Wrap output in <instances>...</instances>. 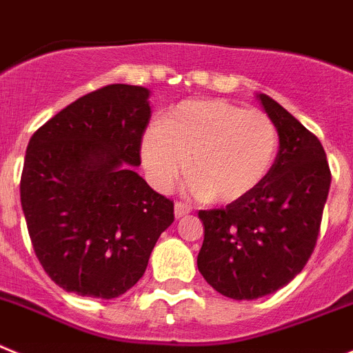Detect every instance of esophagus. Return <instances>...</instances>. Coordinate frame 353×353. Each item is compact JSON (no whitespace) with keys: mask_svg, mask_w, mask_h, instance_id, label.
<instances>
[{"mask_svg":"<svg viewBox=\"0 0 353 353\" xmlns=\"http://www.w3.org/2000/svg\"><path fill=\"white\" fill-rule=\"evenodd\" d=\"M190 211H192V208H190L188 204H184V202H176V205H174V212H176V218H183V216L188 214Z\"/></svg>","mask_w":353,"mask_h":353,"instance_id":"esophagus-1","label":"esophagus"}]
</instances>
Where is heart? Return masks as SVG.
I'll return each instance as SVG.
<instances>
[{"instance_id": "b5f03b06", "label": "heart", "mask_w": 353, "mask_h": 353, "mask_svg": "<svg viewBox=\"0 0 353 353\" xmlns=\"http://www.w3.org/2000/svg\"><path fill=\"white\" fill-rule=\"evenodd\" d=\"M278 130L262 110H244L225 100L184 101L148 130L142 161L149 179L170 188L184 172L212 202L230 204L250 195L271 172Z\"/></svg>"}]
</instances>
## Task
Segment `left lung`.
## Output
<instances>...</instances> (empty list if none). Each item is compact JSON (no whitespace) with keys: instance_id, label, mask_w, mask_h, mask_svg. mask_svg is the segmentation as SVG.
Segmentation results:
<instances>
[{"instance_id":"obj_1","label":"left lung","mask_w":353,"mask_h":353,"mask_svg":"<svg viewBox=\"0 0 353 353\" xmlns=\"http://www.w3.org/2000/svg\"><path fill=\"white\" fill-rule=\"evenodd\" d=\"M279 151L259 188L221 209L199 211L200 274L221 295L252 301L290 283L316 246L331 169L316 135L268 94Z\"/></svg>"}]
</instances>
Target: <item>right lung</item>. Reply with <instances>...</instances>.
Wrapping results in <instances>:
<instances>
[{
    "label": "right lung",
    "instance_id": "1",
    "mask_svg": "<svg viewBox=\"0 0 353 353\" xmlns=\"http://www.w3.org/2000/svg\"><path fill=\"white\" fill-rule=\"evenodd\" d=\"M149 91L110 84L42 125L26 149L21 204L34 255L63 290L114 299L144 276L174 202L133 167L151 119Z\"/></svg>",
    "mask_w": 353,
    "mask_h": 353
}]
</instances>
